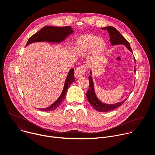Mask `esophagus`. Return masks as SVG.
<instances>
[{
    "label": "esophagus",
    "mask_w": 155,
    "mask_h": 155,
    "mask_svg": "<svg viewBox=\"0 0 155 155\" xmlns=\"http://www.w3.org/2000/svg\"><path fill=\"white\" fill-rule=\"evenodd\" d=\"M85 72V68L84 67V66L81 65V66H80V67H78L75 72V76L76 78H78V77H81L83 74Z\"/></svg>",
    "instance_id": "esophagus-1"
}]
</instances>
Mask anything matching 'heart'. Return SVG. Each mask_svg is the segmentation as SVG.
<instances>
[{
  "mask_svg": "<svg viewBox=\"0 0 155 155\" xmlns=\"http://www.w3.org/2000/svg\"><path fill=\"white\" fill-rule=\"evenodd\" d=\"M105 43L102 39L94 35H86L83 37L77 43L76 51L84 54L93 50L94 53L99 54L105 48Z\"/></svg>",
  "mask_w": 155,
  "mask_h": 155,
  "instance_id": "obj_1",
  "label": "heart"
}]
</instances>
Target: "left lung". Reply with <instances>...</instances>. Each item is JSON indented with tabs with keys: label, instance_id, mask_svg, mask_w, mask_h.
<instances>
[{
	"label": "left lung",
	"instance_id": "1",
	"mask_svg": "<svg viewBox=\"0 0 155 155\" xmlns=\"http://www.w3.org/2000/svg\"><path fill=\"white\" fill-rule=\"evenodd\" d=\"M102 30H107L110 35V42L112 45H124L132 53V51L130 48L129 43L127 40L120 33V32L114 27L112 26H107L101 28ZM134 62H136V59L134 58ZM134 73H136V68L134 70ZM92 71L90 69V76L89 77L90 81V87L89 90L86 93V97L90 102V104L93 107V108L100 112H109L110 110H114L119 107H120L127 99H125L123 101L114 104H104L97 97L95 91H94V82L92 78Z\"/></svg>",
	"mask_w": 155,
	"mask_h": 155
}]
</instances>
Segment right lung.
Wrapping results in <instances>:
<instances>
[{"label": "right lung", "instance_id": "right-lung-1", "mask_svg": "<svg viewBox=\"0 0 155 155\" xmlns=\"http://www.w3.org/2000/svg\"><path fill=\"white\" fill-rule=\"evenodd\" d=\"M74 32L73 29L71 26H65V27H56V26H46L41 29L38 32L35 33L32 35L28 40L26 47L29 45V44L34 42H41V41H47L50 43H60L64 41L65 38L69 36L71 34ZM74 69H71L68 75L66 77L65 80L64 86L63 87L62 91L60 96L58 99L53 102L51 105L47 108H38L43 111L49 112L57 108L62 103V101L65 97L66 92L68 87L71 83L74 82Z\"/></svg>", "mask_w": 155, "mask_h": 155}]
</instances>
